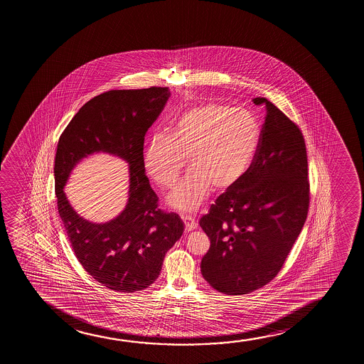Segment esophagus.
Here are the masks:
<instances>
[{"mask_svg":"<svg viewBox=\"0 0 364 364\" xmlns=\"http://www.w3.org/2000/svg\"><path fill=\"white\" fill-rule=\"evenodd\" d=\"M181 219L184 221L185 230H186V231H191V230L196 229L198 223H196L195 218L190 216V215H181Z\"/></svg>","mask_w":364,"mask_h":364,"instance_id":"obj_1","label":"esophagus"}]
</instances>
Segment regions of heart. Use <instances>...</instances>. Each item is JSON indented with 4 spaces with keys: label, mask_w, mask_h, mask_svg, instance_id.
<instances>
[{
    "label": "heart",
    "mask_w": 364,
    "mask_h": 364,
    "mask_svg": "<svg viewBox=\"0 0 364 364\" xmlns=\"http://www.w3.org/2000/svg\"><path fill=\"white\" fill-rule=\"evenodd\" d=\"M262 138L259 120L249 110L208 102L184 110L169 134H155L144 150V168L156 184L169 189L189 156V171L168 196L170 206L194 211L211 186L224 190L251 168Z\"/></svg>",
    "instance_id": "obj_1"
}]
</instances>
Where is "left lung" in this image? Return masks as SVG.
I'll use <instances>...</instances> for the list:
<instances>
[{"label": "left lung", "mask_w": 364, "mask_h": 364, "mask_svg": "<svg viewBox=\"0 0 364 364\" xmlns=\"http://www.w3.org/2000/svg\"><path fill=\"white\" fill-rule=\"evenodd\" d=\"M254 163L203 215L209 236L201 274L223 294H246L277 276L299 237L309 206L307 151L299 125L269 100Z\"/></svg>", "instance_id": "8db88e82"}]
</instances>
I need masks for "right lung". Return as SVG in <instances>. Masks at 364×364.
<instances>
[{
	"instance_id": "add662e5",
	"label": "right lung",
	"mask_w": 364,
	"mask_h": 364,
	"mask_svg": "<svg viewBox=\"0 0 364 364\" xmlns=\"http://www.w3.org/2000/svg\"><path fill=\"white\" fill-rule=\"evenodd\" d=\"M170 97L168 87L109 90L87 102L60 134L55 159L57 206L70 246L83 269L105 287L134 292L158 279L165 254L181 237L184 224L159 209L145 175L144 138ZM95 151L130 163V199L118 218L93 225L66 201L63 186L73 166Z\"/></svg>"
}]
</instances>
